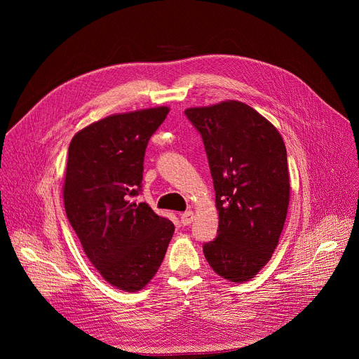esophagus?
<instances>
[{
	"label": "esophagus",
	"instance_id": "34e87169",
	"mask_svg": "<svg viewBox=\"0 0 359 359\" xmlns=\"http://www.w3.org/2000/svg\"><path fill=\"white\" fill-rule=\"evenodd\" d=\"M180 219H182L183 225H189L195 219V214L192 211H186L180 215Z\"/></svg>",
	"mask_w": 359,
	"mask_h": 359
}]
</instances>
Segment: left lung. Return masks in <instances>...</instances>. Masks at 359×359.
Instances as JSON below:
<instances>
[{
	"instance_id": "obj_1",
	"label": "left lung",
	"mask_w": 359,
	"mask_h": 359,
	"mask_svg": "<svg viewBox=\"0 0 359 359\" xmlns=\"http://www.w3.org/2000/svg\"><path fill=\"white\" fill-rule=\"evenodd\" d=\"M215 189L217 238L203 255L231 282L255 278L278 246L290 203L287 148L278 129L246 103L189 107Z\"/></svg>"
}]
</instances>
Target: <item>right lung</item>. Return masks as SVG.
Instances as JSON below:
<instances>
[{
    "mask_svg": "<svg viewBox=\"0 0 359 359\" xmlns=\"http://www.w3.org/2000/svg\"><path fill=\"white\" fill-rule=\"evenodd\" d=\"M167 106L107 116L74 135L64 205L71 227L99 273L118 290H142L157 273L175 224L157 215L141 192L144 156Z\"/></svg>",
    "mask_w": 359,
    "mask_h": 359,
    "instance_id": "obj_1",
    "label": "right lung"
}]
</instances>
